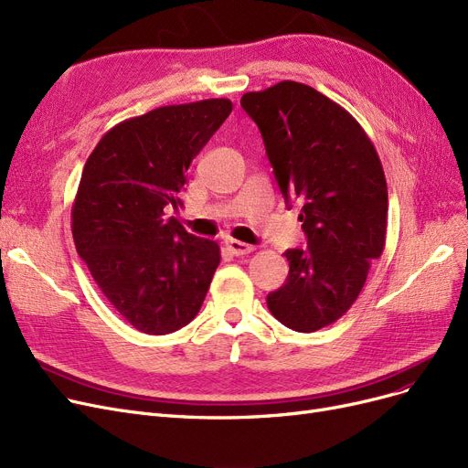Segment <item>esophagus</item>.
<instances>
[{
    "mask_svg": "<svg viewBox=\"0 0 468 468\" xmlns=\"http://www.w3.org/2000/svg\"><path fill=\"white\" fill-rule=\"evenodd\" d=\"M225 247H228L231 250V254H235V256H243V254H249L254 250L252 245H247V243H243V240H237V239L225 240Z\"/></svg>",
    "mask_w": 468,
    "mask_h": 468,
    "instance_id": "1",
    "label": "esophagus"
}]
</instances>
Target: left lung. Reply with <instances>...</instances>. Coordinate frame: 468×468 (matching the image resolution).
<instances>
[{
  "mask_svg": "<svg viewBox=\"0 0 468 468\" xmlns=\"http://www.w3.org/2000/svg\"><path fill=\"white\" fill-rule=\"evenodd\" d=\"M259 126L285 204L301 206L307 249L285 250L290 274L266 303L297 333L348 311L387 235V180L357 120L316 89L280 81L240 97Z\"/></svg>",
  "mask_w": 468,
  "mask_h": 468,
  "instance_id": "8db88e82",
  "label": "left lung"
}]
</instances>
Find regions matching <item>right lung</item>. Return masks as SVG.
<instances>
[{"label": "right lung", "mask_w": 468, "mask_h": 468, "mask_svg": "<svg viewBox=\"0 0 468 468\" xmlns=\"http://www.w3.org/2000/svg\"><path fill=\"white\" fill-rule=\"evenodd\" d=\"M233 111L229 99L159 107L102 135L71 207V233L93 280L145 335L198 314L221 261L216 240L190 235L165 209L183 206L192 159Z\"/></svg>", "instance_id": "right-lung-1"}]
</instances>
